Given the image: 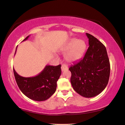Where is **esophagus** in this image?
Segmentation results:
<instances>
[{
    "label": "esophagus",
    "mask_w": 125,
    "mask_h": 125,
    "mask_svg": "<svg viewBox=\"0 0 125 125\" xmlns=\"http://www.w3.org/2000/svg\"><path fill=\"white\" fill-rule=\"evenodd\" d=\"M68 66L65 64H63L61 66V70H62V72H64V70H68Z\"/></svg>",
    "instance_id": "obj_1"
}]
</instances>
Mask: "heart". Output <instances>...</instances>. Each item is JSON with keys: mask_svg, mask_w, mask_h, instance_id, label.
Segmentation results:
<instances>
[{"mask_svg": "<svg viewBox=\"0 0 125 125\" xmlns=\"http://www.w3.org/2000/svg\"><path fill=\"white\" fill-rule=\"evenodd\" d=\"M86 50V44L83 40L73 38L64 48V51H68L66 59L69 62H76L81 59Z\"/></svg>", "mask_w": 125, "mask_h": 125, "instance_id": "b5f03b06", "label": "heart"}]
</instances>
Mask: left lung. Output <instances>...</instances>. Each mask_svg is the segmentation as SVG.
I'll return each instance as SVG.
<instances>
[{
	"label": "left lung",
	"mask_w": 125,
	"mask_h": 125,
	"mask_svg": "<svg viewBox=\"0 0 125 125\" xmlns=\"http://www.w3.org/2000/svg\"><path fill=\"white\" fill-rule=\"evenodd\" d=\"M89 47L83 59L72 65L70 82L75 91L85 97H93L108 84L110 63L106 48L96 38L86 33Z\"/></svg>",
	"instance_id": "left-lung-1"
}]
</instances>
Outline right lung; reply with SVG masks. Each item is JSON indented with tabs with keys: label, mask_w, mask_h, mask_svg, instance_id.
<instances>
[{
	"label": "right lung",
	"mask_w": 125,
	"mask_h": 125,
	"mask_svg": "<svg viewBox=\"0 0 125 125\" xmlns=\"http://www.w3.org/2000/svg\"><path fill=\"white\" fill-rule=\"evenodd\" d=\"M29 36L23 41L28 40ZM16 50L17 48L15 53ZM61 64L55 67L46 65L40 74L30 77L21 76L14 68L13 73L19 88L26 96L35 101H42L48 99L55 92L57 81L61 75Z\"/></svg>",
	"instance_id": "right-lung-1"
}]
</instances>
